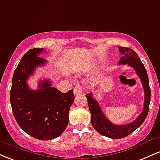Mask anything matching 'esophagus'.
I'll use <instances>...</instances> for the list:
<instances>
[{"instance_id":"obj_1","label":"esophagus","mask_w":160,"mask_h":160,"mask_svg":"<svg viewBox=\"0 0 160 160\" xmlns=\"http://www.w3.org/2000/svg\"><path fill=\"white\" fill-rule=\"evenodd\" d=\"M82 92V86H79V85H77L76 86L74 87V95H79V94H81Z\"/></svg>"}]
</instances>
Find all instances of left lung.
<instances>
[{
    "label": "left lung",
    "mask_w": 160,
    "mask_h": 160,
    "mask_svg": "<svg viewBox=\"0 0 160 160\" xmlns=\"http://www.w3.org/2000/svg\"><path fill=\"white\" fill-rule=\"evenodd\" d=\"M120 52L122 56L120 58L119 64L126 65L128 64L130 67L133 68L136 71V74L142 82L144 90V103L143 111L137 119L130 123L125 125H115L107 119L101 109L100 106L95 99L93 98L91 92L86 94L89 109L91 113V122L93 128L99 134L108 137L110 138L120 139L126 137L133 132L138 128L140 127L144 122L149 111L150 102V88L149 85V79L144 65L139 58L138 56L133 49L128 47H119Z\"/></svg>",
    "instance_id": "obj_1"
}]
</instances>
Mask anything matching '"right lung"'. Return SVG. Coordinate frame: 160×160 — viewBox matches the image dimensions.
Instances as JSON below:
<instances>
[{
    "mask_svg": "<svg viewBox=\"0 0 160 160\" xmlns=\"http://www.w3.org/2000/svg\"><path fill=\"white\" fill-rule=\"evenodd\" d=\"M43 48L29 49L22 58L12 80L10 103L12 113L22 129L39 140L48 141L61 135L68 124V113L74 102L73 89L61 92L47 80L32 90L27 80L35 68L47 60L38 57Z\"/></svg>",
    "mask_w": 160,
    "mask_h": 160,
    "instance_id": "1",
    "label": "right lung"
}]
</instances>
